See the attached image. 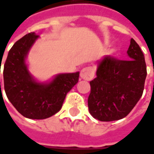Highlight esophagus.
<instances>
[{"label":"esophagus","instance_id":"esophagus-1","mask_svg":"<svg viewBox=\"0 0 154 154\" xmlns=\"http://www.w3.org/2000/svg\"><path fill=\"white\" fill-rule=\"evenodd\" d=\"M81 79L86 80V81H90L94 78V69L92 66H87L82 68L80 73Z\"/></svg>","mask_w":154,"mask_h":154}]
</instances>
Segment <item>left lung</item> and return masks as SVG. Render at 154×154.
<instances>
[{
	"instance_id": "8db88e82",
	"label": "left lung",
	"mask_w": 154,
	"mask_h": 154,
	"mask_svg": "<svg viewBox=\"0 0 154 154\" xmlns=\"http://www.w3.org/2000/svg\"><path fill=\"white\" fill-rule=\"evenodd\" d=\"M127 53V60L104 56L97 61L88 102L91 115L100 121L123 119L142 96L146 77L144 54L134 39Z\"/></svg>"
}]
</instances>
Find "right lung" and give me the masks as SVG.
<instances>
[{"label":"right lung","instance_id":"1","mask_svg":"<svg viewBox=\"0 0 154 154\" xmlns=\"http://www.w3.org/2000/svg\"><path fill=\"white\" fill-rule=\"evenodd\" d=\"M38 39L35 33H29L17 41L8 52L3 69L8 99L21 115L33 119H47L60 111L80 73H58L49 81H37L28 70L27 57Z\"/></svg>","mask_w":154,"mask_h":154}]
</instances>
